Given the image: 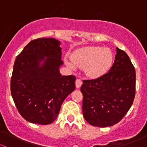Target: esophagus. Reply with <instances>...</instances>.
<instances>
[{
  "label": "esophagus",
  "instance_id": "34e87169",
  "mask_svg": "<svg viewBox=\"0 0 147 147\" xmlns=\"http://www.w3.org/2000/svg\"><path fill=\"white\" fill-rule=\"evenodd\" d=\"M82 82L80 79H77L76 80V82H75V85H76L77 88H80L82 85Z\"/></svg>",
  "mask_w": 147,
  "mask_h": 147
}]
</instances>
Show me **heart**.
<instances>
[{"label":"heart","mask_w":147,"mask_h":147,"mask_svg":"<svg viewBox=\"0 0 147 147\" xmlns=\"http://www.w3.org/2000/svg\"><path fill=\"white\" fill-rule=\"evenodd\" d=\"M71 60H65V63L71 69L84 67L88 77L96 78L105 74L110 67L113 55L110 50L100 47H87L80 49L72 54Z\"/></svg>","instance_id":"b5f03b06"}]
</instances>
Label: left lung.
I'll list each match as a JSON object with an SVG mask.
<instances>
[{
	"mask_svg": "<svg viewBox=\"0 0 147 147\" xmlns=\"http://www.w3.org/2000/svg\"><path fill=\"white\" fill-rule=\"evenodd\" d=\"M109 72L94 80H83L82 112L94 127L113 126L125 116L135 96L136 73L127 53L117 47Z\"/></svg>",
	"mask_w": 147,
	"mask_h": 147,
	"instance_id": "left-lung-1",
	"label": "left lung"
}]
</instances>
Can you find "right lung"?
Here are the masks:
<instances>
[{
    "instance_id": "right-lung-1",
    "label": "right lung",
    "mask_w": 147,
    "mask_h": 147,
    "mask_svg": "<svg viewBox=\"0 0 147 147\" xmlns=\"http://www.w3.org/2000/svg\"><path fill=\"white\" fill-rule=\"evenodd\" d=\"M60 45L55 38H38L16 59L11 95L19 113L29 122L43 125L53 122L63 101L75 89L76 78L60 73L63 64Z\"/></svg>"
}]
</instances>
